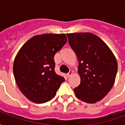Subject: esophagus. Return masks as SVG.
Returning a JSON list of instances; mask_svg holds the SVG:
<instances>
[{
    "label": "esophagus",
    "mask_w": 125,
    "mask_h": 125,
    "mask_svg": "<svg viewBox=\"0 0 125 125\" xmlns=\"http://www.w3.org/2000/svg\"><path fill=\"white\" fill-rule=\"evenodd\" d=\"M73 71L70 70L68 73H67V76H68V77H70V76L73 74Z\"/></svg>",
    "instance_id": "1"
}]
</instances>
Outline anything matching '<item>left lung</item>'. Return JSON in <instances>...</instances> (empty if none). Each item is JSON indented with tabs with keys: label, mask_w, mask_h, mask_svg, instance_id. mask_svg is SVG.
Masks as SVG:
<instances>
[{
	"label": "left lung",
	"mask_w": 125,
	"mask_h": 125,
	"mask_svg": "<svg viewBox=\"0 0 125 125\" xmlns=\"http://www.w3.org/2000/svg\"><path fill=\"white\" fill-rule=\"evenodd\" d=\"M79 62L80 84L73 91L83 102L96 103L106 96L115 81L118 64L106 44L91 33H68Z\"/></svg>",
	"instance_id": "1"
}]
</instances>
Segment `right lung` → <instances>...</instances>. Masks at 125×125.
I'll list each match as a JSON object with an SVG mask.
<instances>
[{
  "instance_id": "1",
  "label": "right lung",
  "mask_w": 125,
  "mask_h": 125,
  "mask_svg": "<svg viewBox=\"0 0 125 125\" xmlns=\"http://www.w3.org/2000/svg\"><path fill=\"white\" fill-rule=\"evenodd\" d=\"M65 34H42L33 37L21 47L13 63L19 88L35 103L54 98L63 77L55 72L54 55L67 42Z\"/></svg>"
}]
</instances>
